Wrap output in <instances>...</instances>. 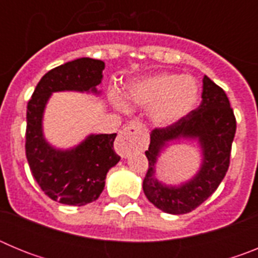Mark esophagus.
Segmentation results:
<instances>
[{"instance_id": "obj_1", "label": "esophagus", "mask_w": 258, "mask_h": 258, "mask_svg": "<svg viewBox=\"0 0 258 258\" xmlns=\"http://www.w3.org/2000/svg\"><path fill=\"white\" fill-rule=\"evenodd\" d=\"M137 131H138V125H137V122H134V121L127 122V124L124 126L121 134L118 136V138L116 140V142H115L116 152H117L120 156L126 157L127 155H129V152L133 150V147H132V143L129 140H131L132 134L137 133Z\"/></svg>"}]
</instances>
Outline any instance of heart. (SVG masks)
<instances>
[{"instance_id":"b5f03b06","label":"heart","mask_w":258,"mask_h":258,"mask_svg":"<svg viewBox=\"0 0 258 258\" xmlns=\"http://www.w3.org/2000/svg\"><path fill=\"white\" fill-rule=\"evenodd\" d=\"M199 88L192 76L160 72L141 77L126 88V99L134 107L150 108L156 126L168 127L181 121L195 108ZM116 103L124 107L116 98Z\"/></svg>"}]
</instances>
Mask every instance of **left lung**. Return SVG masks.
<instances>
[{
	"mask_svg": "<svg viewBox=\"0 0 258 258\" xmlns=\"http://www.w3.org/2000/svg\"><path fill=\"white\" fill-rule=\"evenodd\" d=\"M236 120L229 98L209 77L203 79L202 103L181 121L156 127L150 134L146 151L149 170L143 179V192L156 208L165 213L184 214L194 211L217 190L230 164ZM186 138L197 139L202 149L200 172L179 186H168L154 178L157 159L167 143Z\"/></svg>",
	"mask_w": 258,
	"mask_h": 258,
	"instance_id": "obj_1",
	"label": "left lung"
}]
</instances>
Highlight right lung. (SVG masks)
<instances>
[{
    "label": "right lung",
    "mask_w": 258,
    "mask_h": 258,
    "mask_svg": "<svg viewBox=\"0 0 258 258\" xmlns=\"http://www.w3.org/2000/svg\"><path fill=\"white\" fill-rule=\"evenodd\" d=\"M104 61L80 58L42 76L27 106L26 155L33 178L50 199L67 206H85L99 198L106 175L120 161L113 150L116 133L90 134L70 150L52 147L44 137L42 117L55 92L99 94Z\"/></svg>",
    "instance_id": "1"
}]
</instances>
